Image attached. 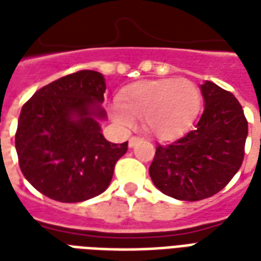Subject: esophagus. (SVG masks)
Segmentation results:
<instances>
[{
    "instance_id": "esophagus-1",
    "label": "esophagus",
    "mask_w": 261,
    "mask_h": 261,
    "mask_svg": "<svg viewBox=\"0 0 261 261\" xmlns=\"http://www.w3.org/2000/svg\"><path fill=\"white\" fill-rule=\"evenodd\" d=\"M140 141H142L140 137H131L130 140H128V145H130V148L136 147L137 144H138Z\"/></svg>"
}]
</instances>
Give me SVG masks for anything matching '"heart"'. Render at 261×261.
I'll return each mask as SVG.
<instances>
[{
    "mask_svg": "<svg viewBox=\"0 0 261 261\" xmlns=\"http://www.w3.org/2000/svg\"><path fill=\"white\" fill-rule=\"evenodd\" d=\"M200 91L192 81L166 78L142 81L125 88L112 108L114 121L124 128L142 119L144 128L161 140L183 134L200 109Z\"/></svg>",
    "mask_w": 261,
    "mask_h": 261,
    "instance_id": "obj_1",
    "label": "heart"
}]
</instances>
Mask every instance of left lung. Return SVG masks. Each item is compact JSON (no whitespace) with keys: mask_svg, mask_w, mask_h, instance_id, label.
Here are the masks:
<instances>
[{"mask_svg":"<svg viewBox=\"0 0 261 261\" xmlns=\"http://www.w3.org/2000/svg\"><path fill=\"white\" fill-rule=\"evenodd\" d=\"M204 112L186 136L158 145L149 176L158 190L183 201H198L221 192L241 168L247 120L230 92L214 82L201 86Z\"/></svg>","mask_w":261,"mask_h":261,"instance_id":"1","label":"left lung"}]
</instances>
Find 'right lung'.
<instances>
[{
    "label": "right lung",
    "instance_id": "obj_1",
    "mask_svg": "<svg viewBox=\"0 0 261 261\" xmlns=\"http://www.w3.org/2000/svg\"><path fill=\"white\" fill-rule=\"evenodd\" d=\"M105 91V76L84 69L43 86L23 105L15 148L22 173L37 192L80 202L108 189L128 144L103 137Z\"/></svg>",
    "mask_w": 261,
    "mask_h": 261
}]
</instances>
